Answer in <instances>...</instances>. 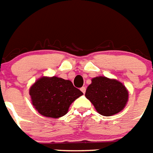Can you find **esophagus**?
Returning a JSON list of instances; mask_svg holds the SVG:
<instances>
[{
	"instance_id": "34e87169",
	"label": "esophagus",
	"mask_w": 153,
	"mask_h": 153,
	"mask_svg": "<svg viewBox=\"0 0 153 153\" xmlns=\"http://www.w3.org/2000/svg\"><path fill=\"white\" fill-rule=\"evenodd\" d=\"M80 91H82L83 93H85V91H86V88H85V87H82V88H80Z\"/></svg>"
}]
</instances>
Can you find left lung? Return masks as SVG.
<instances>
[{"instance_id": "obj_1", "label": "left lung", "mask_w": 153, "mask_h": 153, "mask_svg": "<svg viewBox=\"0 0 153 153\" xmlns=\"http://www.w3.org/2000/svg\"><path fill=\"white\" fill-rule=\"evenodd\" d=\"M85 96L98 113L103 116H112L125 108L129 100V91L118 80L100 76L91 79Z\"/></svg>"}]
</instances>
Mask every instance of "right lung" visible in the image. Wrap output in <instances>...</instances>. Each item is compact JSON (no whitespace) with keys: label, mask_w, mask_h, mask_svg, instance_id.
Segmentation results:
<instances>
[{"label":"right lung","mask_w":153,"mask_h":153,"mask_svg":"<svg viewBox=\"0 0 153 153\" xmlns=\"http://www.w3.org/2000/svg\"><path fill=\"white\" fill-rule=\"evenodd\" d=\"M31 103L42 116L58 118L68 113L70 105L83 92L69 80L57 76H42L29 89Z\"/></svg>","instance_id":"1"}]
</instances>
